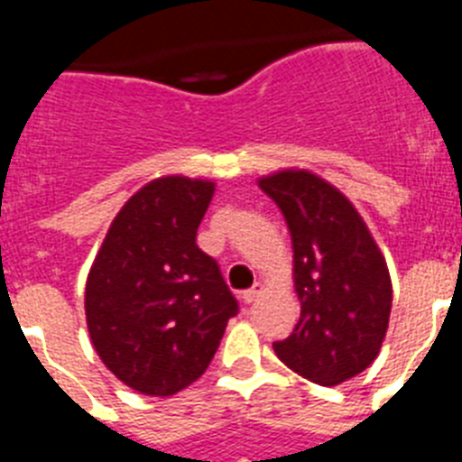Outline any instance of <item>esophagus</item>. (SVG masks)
Returning a JSON list of instances; mask_svg holds the SVG:
<instances>
[{"instance_id":"34e87169","label":"esophagus","mask_w":462,"mask_h":462,"mask_svg":"<svg viewBox=\"0 0 462 462\" xmlns=\"http://www.w3.org/2000/svg\"><path fill=\"white\" fill-rule=\"evenodd\" d=\"M259 293H261V284H254L252 289H245V291L240 293V300H243L245 305H250V303H254L256 298H259Z\"/></svg>"}]
</instances>
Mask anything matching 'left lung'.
<instances>
[{
    "mask_svg": "<svg viewBox=\"0 0 462 462\" xmlns=\"http://www.w3.org/2000/svg\"><path fill=\"white\" fill-rule=\"evenodd\" d=\"M259 187L284 215L300 319L273 342L284 365L321 386L356 377L377 358L391 314V277L368 226L333 185L282 171Z\"/></svg>",
    "mask_w": 462,
    "mask_h": 462,
    "instance_id": "left-lung-1",
    "label": "left lung"
}]
</instances>
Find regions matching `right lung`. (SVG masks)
Segmentation results:
<instances>
[{
  "instance_id": "1",
  "label": "right lung",
  "mask_w": 462,
  "mask_h": 462,
  "mask_svg": "<svg viewBox=\"0 0 462 462\" xmlns=\"http://www.w3.org/2000/svg\"><path fill=\"white\" fill-rule=\"evenodd\" d=\"M215 185L169 175L148 182L110 224L85 287L92 345L106 368L145 395L201 377L238 300L196 228Z\"/></svg>"
}]
</instances>
